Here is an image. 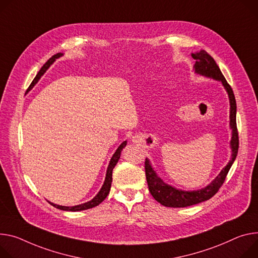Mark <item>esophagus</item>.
Instances as JSON below:
<instances>
[{
  "instance_id": "1",
  "label": "esophagus",
  "mask_w": 258,
  "mask_h": 258,
  "mask_svg": "<svg viewBox=\"0 0 258 258\" xmlns=\"http://www.w3.org/2000/svg\"><path fill=\"white\" fill-rule=\"evenodd\" d=\"M133 142H135V143H137V142H139V140L136 138V137H134V139H133Z\"/></svg>"
}]
</instances>
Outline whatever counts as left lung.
<instances>
[{
  "mask_svg": "<svg viewBox=\"0 0 258 258\" xmlns=\"http://www.w3.org/2000/svg\"><path fill=\"white\" fill-rule=\"evenodd\" d=\"M194 59H196L194 66V72L198 76H203L208 79H213L222 84L224 87L228 101H229V128L231 131V138L229 141L230 148V159L227 165L220 171V173L214 178V180L209 183L203 188L196 190H184L166 183L155 172L152 167V163L149 158L145 161V172L146 179L148 183V188L152 197L159 204L170 208H184L192 205L200 204L202 202L208 201L212 198L223 184L225 177L231 168L233 161H235L238 149H239V136L237 131L236 116H237V104L235 95L229 84L226 82L224 76L222 75L219 67L213 59V57L208 54L205 50H200L191 53Z\"/></svg>",
  "mask_w": 258,
  "mask_h": 258,
  "instance_id": "obj_1",
  "label": "left lung"
}]
</instances>
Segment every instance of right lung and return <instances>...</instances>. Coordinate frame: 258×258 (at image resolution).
<instances>
[{"mask_svg":"<svg viewBox=\"0 0 258 258\" xmlns=\"http://www.w3.org/2000/svg\"><path fill=\"white\" fill-rule=\"evenodd\" d=\"M63 55V53L61 52H58L56 54H54L51 58H49L47 61H46V63L41 68L40 71L38 72L37 76L35 77V79L33 80V82L31 83V85L29 86L27 92H29L30 90L33 89V87L38 83V81L40 80V78L45 74V72L47 71V70L49 69V67L59 57H61ZM127 144V141L125 140V141H123L119 147L116 149V151L114 152V154L112 155L110 161H109V165H108V168H107V172H106V177H105V181L101 187L100 191L95 196V198L91 199L90 201L86 202V203H83V204H80V205H76V206H71V207H68V206H60V205H56V204H53L51 202H49L52 206H54L55 208L59 209V210H63V211H72V212H77V211H83V210H87V209H90V208H93L96 207L98 205H100L106 198L107 196L109 195V191H110V188H111V182H112V172H113V169L114 167L116 166V163L118 162L119 158H120V154H121V151L122 149L126 146Z\"/></svg>","mask_w":258,"mask_h":258,"instance_id":"add662e5","label":"right lung"}]
</instances>
